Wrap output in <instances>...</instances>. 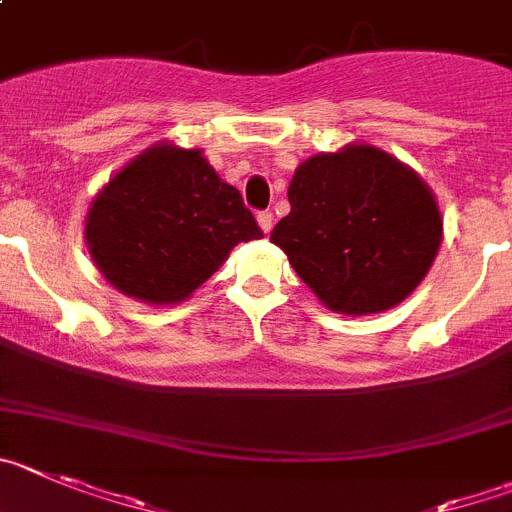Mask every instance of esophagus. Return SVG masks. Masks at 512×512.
Wrapping results in <instances>:
<instances>
[{
  "label": "esophagus",
  "instance_id": "1",
  "mask_svg": "<svg viewBox=\"0 0 512 512\" xmlns=\"http://www.w3.org/2000/svg\"><path fill=\"white\" fill-rule=\"evenodd\" d=\"M256 220H259L261 231H264V233H269L271 225H274V215H271V210H261V213L256 215Z\"/></svg>",
  "mask_w": 512,
  "mask_h": 512
}]
</instances>
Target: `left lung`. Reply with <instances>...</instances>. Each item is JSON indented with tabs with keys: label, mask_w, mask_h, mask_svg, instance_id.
<instances>
[{
	"label": "left lung",
	"mask_w": 512,
	"mask_h": 512,
	"mask_svg": "<svg viewBox=\"0 0 512 512\" xmlns=\"http://www.w3.org/2000/svg\"><path fill=\"white\" fill-rule=\"evenodd\" d=\"M271 241L299 279L340 314L386 312L409 297L442 243L426 182L370 144L314 154L297 167Z\"/></svg>",
	"instance_id": "1"
}]
</instances>
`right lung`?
<instances>
[{"label":"right lung","instance_id":"obj_1","mask_svg":"<svg viewBox=\"0 0 512 512\" xmlns=\"http://www.w3.org/2000/svg\"><path fill=\"white\" fill-rule=\"evenodd\" d=\"M261 236L241 192L215 175L203 152L167 142L131 159L86 218L98 271L147 304L185 302L233 246Z\"/></svg>","mask_w":512,"mask_h":512}]
</instances>
